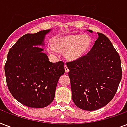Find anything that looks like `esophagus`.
Instances as JSON below:
<instances>
[{
	"instance_id": "obj_1",
	"label": "esophagus",
	"mask_w": 127,
	"mask_h": 127,
	"mask_svg": "<svg viewBox=\"0 0 127 127\" xmlns=\"http://www.w3.org/2000/svg\"><path fill=\"white\" fill-rule=\"evenodd\" d=\"M64 70H65V72H68V71H69V69H68L66 64H64Z\"/></svg>"
}]
</instances>
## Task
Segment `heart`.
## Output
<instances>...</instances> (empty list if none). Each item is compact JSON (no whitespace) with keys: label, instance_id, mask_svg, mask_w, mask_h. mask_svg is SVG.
Here are the masks:
<instances>
[{"label":"heart","instance_id":"1","mask_svg":"<svg viewBox=\"0 0 127 127\" xmlns=\"http://www.w3.org/2000/svg\"><path fill=\"white\" fill-rule=\"evenodd\" d=\"M92 41L87 35H70L58 39L56 45L51 43L48 46L50 53L57 55L59 50L64 51L68 59L74 61L78 59L90 48Z\"/></svg>","mask_w":127,"mask_h":127}]
</instances>
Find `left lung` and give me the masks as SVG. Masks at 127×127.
I'll use <instances>...</instances> for the list:
<instances>
[{"label": "left lung", "mask_w": 127, "mask_h": 127, "mask_svg": "<svg viewBox=\"0 0 127 127\" xmlns=\"http://www.w3.org/2000/svg\"><path fill=\"white\" fill-rule=\"evenodd\" d=\"M97 34L87 55L66 63L72 100L83 110H97L110 102L122 78L119 55L108 37Z\"/></svg>", "instance_id": "obj_1"}]
</instances>
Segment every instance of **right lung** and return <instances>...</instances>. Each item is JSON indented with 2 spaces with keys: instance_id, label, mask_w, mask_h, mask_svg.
I'll list each match as a JSON object with an SVG mask.
<instances>
[{
  "instance_id": "right-lung-1",
  "label": "right lung",
  "mask_w": 127,
  "mask_h": 127,
  "mask_svg": "<svg viewBox=\"0 0 127 127\" xmlns=\"http://www.w3.org/2000/svg\"><path fill=\"white\" fill-rule=\"evenodd\" d=\"M50 30L27 33L9 50L4 70L11 94L26 106L43 108L53 101L64 63H51L42 53L44 37Z\"/></svg>"
}]
</instances>
